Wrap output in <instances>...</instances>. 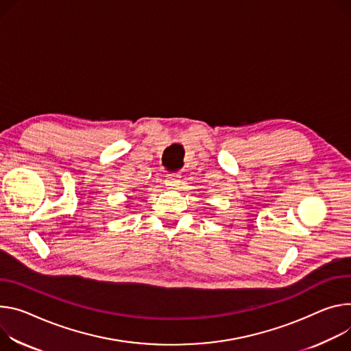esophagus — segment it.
I'll use <instances>...</instances> for the list:
<instances>
[{
  "mask_svg": "<svg viewBox=\"0 0 351 351\" xmlns=\"http://www.w3.org/2000/svg\"><path fill=\"white\" fill-rule=\"evenodd\" d=\"M180 183V175L179 173H172V175H167L165 179V186L168 189H176Z\"/></svg>",
  "mask_w": 351,
  "mask_h": 351,
  "instance_id": "1",
  "label": "esophagus"
}]
</instances>
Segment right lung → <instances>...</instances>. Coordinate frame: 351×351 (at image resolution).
Returning a JSON list of instances; mask_svg holds the SVG:
<instances>
[{"instance_id":"1","label":"right lung","mask_w":351,"mask_h":351,"mask_svg":"<svg viewBox=\"0 0 351 351\" xmlns=\"http://www.w3.org/2000/svg\"><path fill=\"white\" fill-rule=\"evenodd\" d=\"M134 190H136V189H134Z\"/></svg>"}]
</instances>
